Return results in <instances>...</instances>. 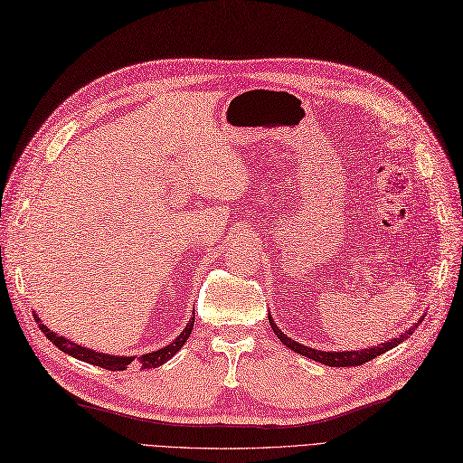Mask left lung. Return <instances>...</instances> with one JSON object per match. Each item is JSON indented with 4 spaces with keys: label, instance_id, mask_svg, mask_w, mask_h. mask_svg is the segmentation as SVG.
<instances>
[{
    "label": "left lung",
    "instance_id": "8db88e82",
    "mask_svg": "<svg viewBox=\"0 0 463 463\" xmlns=\"http://www.w3.org/2000/svg\"><path fill=\"white\" fill-rule=\"evenodd\" d=\"M269 319H270V317H269ZM422 319H424V317H422ZM422 319H419V323H422ZM419 323H415L413 327H411L409 331H405L403 335H399L397 339L382 343L380 346H373V348H364V351H360V353H358V351H351V353H323V351H316V348L304 346V345H299V343L292 341L290 336H286V335L277 327V323H272V319H270V327H272L274 335H277L279 339H280V343L288 346L290 351H294V353H298V354H302V356H307V358H311V360H317V362H321V364H325V366H331V368H346V366L366 364V362H370L372 358H376V356L383 354L385 351H390V348H393V346H397V345H402V343L407 339V336L413 335V331L419 327Z\"/></svg>",
    "mask_w": 463,
    "mask_h": 463
}]
</instances>
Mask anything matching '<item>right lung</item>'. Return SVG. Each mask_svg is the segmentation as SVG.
Wrapping results in <instances>:
<instances>
[{"instance_id": "1", "label": "right lung", "mask_w": 463, "mask_h": 463, "mask_svg": "<svg viewBox=\"0 0 463 463\" xmlns=\"http://www.w3.org/2000/svg\"><path fill=\"white\" fill-rule=\"evenodd\" d=\"M36 321H39V327L41 331L46 335V339L52 341L60 351H64L66 354L78 358V360H83V362H90V364H95V366H101L105 370H112V372H120V370H127L128 364L132 360H138V366L140 370L144 368H157L161 364H165V362L179 353V348L186 343V339H189V335L193 333V327H194V317L189 321V325H186L184 331L175 339L171 345H167L165 348H159V351L156 353H147V354H142V356H110V354H103V353H95V351H90V348L85 346H80L76 343H71L68 339H64V336H58L56 333L50 331L44 323H41L39 317H34Z\"/></svg>"}]
</instances>
